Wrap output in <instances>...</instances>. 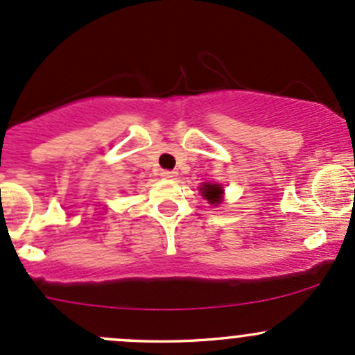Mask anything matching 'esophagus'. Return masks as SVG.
<instances>
[{
	"instance_id": "obj_1",
	"label": "esophagus",
	"mask_w": 355,
	"mask_h": 355,
	"mask_svg": "<svg viewBox=\"0 0 355 355\" xmlns=\"http://www.w3.org/2000/svg\"><path fill=\"white\" fill-rule=\"evenodd\" d=\"M161 177H163V178H175V177H177V171L163 170V171H161Z\"/></svg>"
}]
</instances>
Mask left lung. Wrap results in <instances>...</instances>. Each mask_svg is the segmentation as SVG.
I'll return each instance as SVG.
<instances>
[{
	"mask_svg": "<svg viewBox=\"0 0 355 355\" xmlns=\"http://www.w3.org/2000/svg\"><path fill=\"white\" fill-rule=\"evenodd\" d=\"M200 192H202L204 198L209 200L211 204H218L221 200L223 189H221V185H216V184H202Z\"/></svg>",
	"mask_w": 355,
	"mask_h": 355,
	"instance_id": "left-lung-1",
	"label": "left lung"
}]
</instances>
